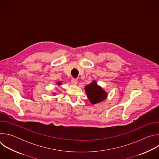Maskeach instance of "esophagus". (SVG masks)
<instances>
[{
  "mask_svg": "<svg viewBox=\"0 0 159 159\" xmlns=\"http://www.w3.org/2000/svg\"><path fill=\"white\" fill-rule=\"evenodd\" d=\"M71 83L73 84V85H77V80L76 79H72L71 80Z\"/></svg>",
  "mask_w": 159,
  "mask_h": 159,
  "instance_id": "esophagus-1",
  "label": "esophagus"
}]
</instances>
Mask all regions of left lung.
Here are the masks:
<instances>
[{
  "label": "left lung",
  "instance_id": "obj_1",
  "mask_svg": "<svg viewBox=\"0 0 159 159\" xmlns=\"http://www.w3.org/2000/svg\"><path fill=\"white\" fill-rule=\"evenodd\" d=\"M85 90L89 101L94 104L104 101L107 96L106 93L101 87L97 85V83L95 81L86 85Z\"/></svg>",
  "mask_w": 159,
  "mask_h": 159
}]
</instances>
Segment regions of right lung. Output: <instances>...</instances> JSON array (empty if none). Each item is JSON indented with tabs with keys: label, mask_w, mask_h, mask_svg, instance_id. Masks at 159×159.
Returning a JSON list of instances; mask_svg holds the SVG:
<instances>
[{
	"label": "right lung",
	"mask_w": 159,
	"mask_h": 159,
	"mask_svg": "<svg viewBox=\"0 0 159 159\" xmlns=\"http://www.w3.org/2000/svg\"><path fill=\"white\" fill-rule=\"evenodd\" d=\"M57 84H58V85H60V82H58V83H57Z\"/></svg>",
	"instance_id": "1"
}]
</instances>
